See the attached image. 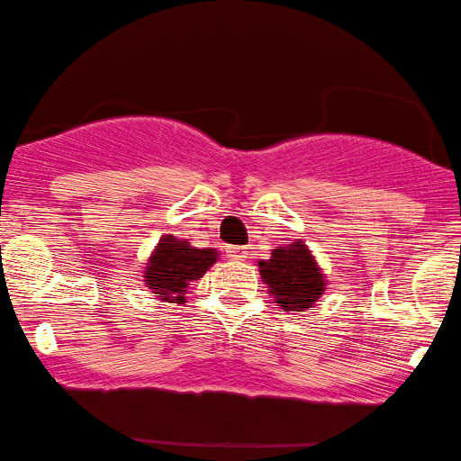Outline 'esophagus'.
Masks as SVG:
<instances>
[{"label": "esophagus", "instance_id": "1", "mask_svg": "<svg viewBox=\"0 0 461 461\" xmlns=\"http://www.w3.org/2000/svg\"><path fill=\"white\" fill-rule=\"evenodd\" d=\"M226 258L245 260L248 258V248H243V245H229V248H226Z\"/></svg>", "mask_w": 461, "mask_h": 461}]
</instances>
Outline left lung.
Returning a JSON list of instances; mask_svg holds the SVG:
<instances>
[{"instance_id":"left-lung-1","label":"left lung","mask_w":461,"mask_h":461,"mask_svg":"<svg viewBox=\"0 0 461 461\" xmlns=\"http://www.w3.org/2000/svg\"><path fill=\"white\" fill-rule=\"evenodd\" d=\"M258 267L262 282H267L275 301L285 311L309 309L326 285L324 275L303 241L273 249L271 258L260 260Z\"/></svg>"}]
</instances>
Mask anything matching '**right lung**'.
Segmentation results:
<instances>
[{
  "mask_svg": "<svg viewBox=\"0 0 461 461\" xmlns=\"http://www.w3.org/2000/svg\"><path fill=\"white\" fill-rule=\"evenodd\" d=\"M216 249H194L188 241L176 237L160 239L157 252L146 268V285L154 294H163V301H186L190 282L201 279L209 267L216 262Z\"/></svg>",
  "mask_w": 461,
  "mask_h": 461,
  "instance_id": "add662e5",
  "label": "right lung"
}]
</instances>
